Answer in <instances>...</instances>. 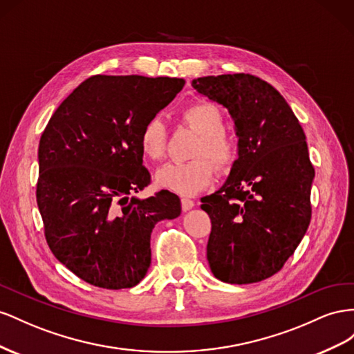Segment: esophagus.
<instances>
[{"mask_svg": "<svg viewBox=\"0 0 354 354\" xmlns=\"http://www.w3.org/2000/svg\"><path fill=\"white\" fill-rule=\"evenodd\" d=\"M194 201L191 200V198H188V197H183L180 198V206H183V210H189V209H193L194 207Z\"/></svg>", "mask_w": 354, "mask_h": 354, "instance_id": "obj_1", "label": "esophagus"}]
</instances>
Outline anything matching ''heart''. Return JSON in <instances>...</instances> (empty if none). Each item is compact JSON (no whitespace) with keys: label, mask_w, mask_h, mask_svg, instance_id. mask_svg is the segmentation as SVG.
I'll list each match as a JSON object with an SVG mask.
<instances>
[{"label":"heart","mask_w":354,"mask_h":354,"mask_svg":"<svg viewBox=\"0 0 354 354\" xmlns=\"http://www.w3.org/2000/svg\"><path fill=\"white\" fill-rule=\"evenodd\" d=\"M180 117L200 133L193 149V160L183 163H169L161 167L157 180L161 187L175 193L191 196L206 188L215 178V166L225 171L234 166L240 154V144L236 135L225 130V120L221 109L212 102H193L187 105ZM139 149L153 161L163 160L167 151V133L160 117L148 118L139 132ZM211 159L209 160L208 158Z\"/></svg>","instance_id":"obj_1"}]
</instances>
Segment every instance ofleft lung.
I'll use <instances>...</instances> for the list:
<instances>
[{
	"label": "left lung",
	"mask_w": 354,
	"mask_h": 354,
	"mask_svg": "<svg viewBox=\"0 0 354 354\" xmlns=\"http://www.w3.org/2000/svg\"><path fill=\"white\" fill-rule=\"evenodd\" d=\"M193 87L228 108L240 144L224 187L201 198L212 222L209 267L227 283H257L283 268L310 225L315 167L304 130L285 97L255 75L201 77Z\"/></svg>",
	"instance_id": "1"
}]
</instances>
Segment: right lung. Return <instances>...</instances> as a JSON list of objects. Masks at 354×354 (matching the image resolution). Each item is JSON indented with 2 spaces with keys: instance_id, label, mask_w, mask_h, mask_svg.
Returning <instances> with one entry per match:
<instances>
[{
  "instance_id": "add662e5",
  "label": "right lung",
  "mask_w": 354,
  "mask_h": 354,
  "mask_svg": "<svg viewBox=\"0 0 354 354\" xmlns=\"http://www.w3.org/2000/svg\"><path fill=\"white\" fill-rule=\"evenodd\" d=\"M183 78L92 75L59 108L39 138L37 205L57 261L87 283L133 288L151 264L157 222L180 214L167 189L145 200L151 184L139 132L183 90Z\"/></svg>"
}]
</instances>
